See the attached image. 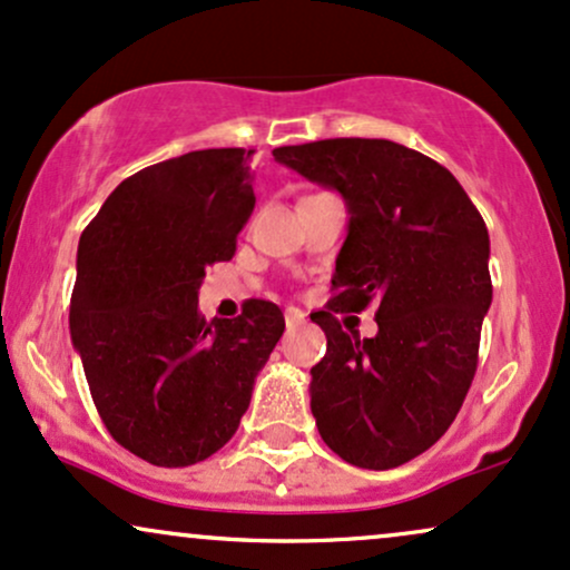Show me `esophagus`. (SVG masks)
<instances>
[{
  "instance_id": "34e87169",
  "label": "esophagus",
  "mask_w": 570,
  "mask_h": 570,
  "mask_svg": "<svg viewBox=\"0 0 570 570\" xmlns=\"http://www.w3.org/2000/svg\"><path fill=\"white\" fill-rule=\"evenodd\" d=\"M304 317H306V314L296 309V306H287V309H285V325L287 327H298L301 323H304Z\"/></svg>"
}]
</instances>
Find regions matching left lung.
Here are the masks:
<instances>
[{"label":"left lung","mask_w":570,"mask_h":570,"mask_svg":"<svg viewBox=\"0 0 570 570\" xmlns=\"http://www.w3.org/2000/svg\"><path fill=\"white\" fill-rule=\"evenodd\" d=\"M274 159L344 197L350 232L325 312L327 352L312 367V413L333 453L363 470L416 459L456 419L491 306L485 220L451 170L384 138L279 146ZM380 306L373 340L336 311Z\"/></svg>","instance_id":"8db88e82"}]
</instances>
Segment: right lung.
Listing matches in <instances>:
<instances>
[{
    "instance_id": "1",
    "label": "right lung",
    "mask_w": 570,
    "mask_h": 570,
    "mask_svg": "<svg viewBox=\"0 0 570 570\" xmlns=\"http://www.w3.org/2000/svg\"><path fill=\"white\" fill-rule=\"evenodd\" d=\"M253 151L203 149L149 165L79 237L69 327L106 430L154 466L224 448L285 331L272 301L234 320L197 309L205 269L229 261L256 207Z\"/></svg>"
}]
</instances>
